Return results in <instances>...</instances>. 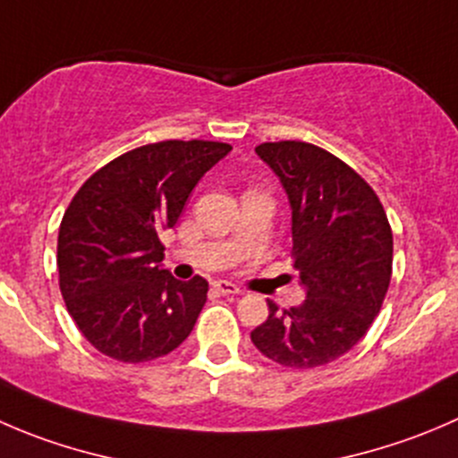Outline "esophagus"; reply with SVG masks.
I'll use <instances>...</instances> for the list:
<instances>
[{"mask_svg":"<svg viewBox=\"0 0 458 458\" xmlns=\"http://www.w3.org/2000/svg\"><path fill=\"white\" fill-rule=\"evenodd\" d=\"M212 288H215L219 295H242V288H237L233 282H228V279H216V282L212 284Z\"/></svg>","mask_w":458,"mask_h":458,"instance_id":"obj_1","label":"esophagus"}]
</instances>
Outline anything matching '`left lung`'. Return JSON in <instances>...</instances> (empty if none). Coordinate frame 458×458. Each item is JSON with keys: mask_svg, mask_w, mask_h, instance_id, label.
Returning a JSON list of instances; mask_svg holds the SVG:
<instances>
[{"mask_svg": "<svg viewBox=\"0 0 458 458\" xmlns=\"http://www.w3.org/2000/svg\"><path fill=\"white\" fill-rule=\"evenodd\" d=\"M291 203L295 268L306 300L250 333L266 358L310 369L344 356L369 331L392 279L394 237L383 203L358 172L301 140L261 143Z\"/></svg>", "mask_w": 458, "mask_h": 458, "instance_id": "1", "label": "left lung"}]
</instances>
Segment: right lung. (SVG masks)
I'll return each mask as SVG.
<instances>
[{
    "instance_id": "right-lung-1",
    "label": "right lung",
    "mask_w": 458,
    "mask_h": 458,
    "mask_svg": "<svg viewBox=\"0 0 458 458\" xmlns=\"http://www.w3.org/2000/svg\"><path fill=\"white\" fill-rule=\"evenodd\" d=\"M212 140L143 145L89 176L57 234L66 310L105 356L148 362L167 356L194 328L208 282L163 268V230L174 228L190 192L230 154Z\"/></svg>"
}]
</instances>
